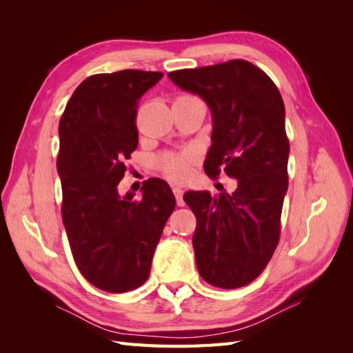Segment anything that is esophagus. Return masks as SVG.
<instances>
[{"mask_svg": "<svg viewBox=\"0 0 353 353\" xmlns=\"http://www.w3.org/2000/svg\"><path fill=\"white\" fill-rule=\"evenodd\" d=\"M172 191H174L175 199H176V205H178V206H184L185 201H184V199H183V194H184L183 188L178 187V185H174V187H172Z\"/></svg>", "mask_w": 353, "mask_h": 353, "instance_id": "34e87169", "label": "esophagus"}]
</instances>
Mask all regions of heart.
Here are the masks:
<instances>
[{"label":"heart","instance_id":"obj_1","mask_svg":"<svg viewBox=\"0 0 353 353\" xmlns=\"http://www.w3.org/2000/svg\"><path fill=\"white\" fill-rule=\"evenodd\" d=\"M193 159V152H185L183 154H170L162 160V166L168 176L172 179H184L190 174Z\"/></svg>","mask_w":353,"mask_h":353}]
</instances>
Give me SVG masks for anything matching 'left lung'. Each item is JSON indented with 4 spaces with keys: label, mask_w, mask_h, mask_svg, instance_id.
<instances>
[{
    "label": "left lung",
    "mask_w": 353,
    "mask_h": 353,
    "mask_svg": "<svg viewBox=\"0 0 353 353\" xmlns=\"http://www.w3.org/2000/svg\"><path fill=\"white\" fill-rule=\"evenodd\" d=\"M183 91L197 94L212 113V145L205 172L221 168L239 179L232 194L187 191L197 218L193 236L201 279L219 288L252 283L280 239L290 145L285 109L271 78L245 60L168 73Z\"/></svg>",
    "instance_id": "1"
}]
</instances>
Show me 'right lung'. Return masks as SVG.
<instances>
[{"label":"right lung","mask_w":353,"mask_h":353,"mask_svg":"<svg viewBox=\"0 0 353 353\" xmlns=\"http://www.w3.org/2000/svg\"><path fill=\"white\" fill-rule=\"evenodd\" d=\"M160 72L94 74L74 90L59 125L61 216L73 259L92 285L125 293L143 285L175 209L166 181L150 178L141 199L117 190L138 147L137 105Z\"/></svg>","instance_id":"1"}]
</instances>
